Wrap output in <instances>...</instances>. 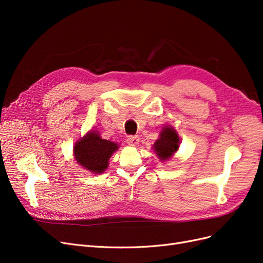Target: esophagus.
<instances>
[{"label": "esophagus", "instance_id": "34e87169", "mask_svg": "<svg viewBox=\"0 0 263 263\" xmlns=\"http://www.w3.org/2000/svg\"><path fill=\"white\" fill-rule=\"evenodd\" d=\"M139 137L138 136H129L127 138V144L129 146H137L139 144Z\"/></svg>", "mask_w": 263, "mask_h": 263}]
</instances>
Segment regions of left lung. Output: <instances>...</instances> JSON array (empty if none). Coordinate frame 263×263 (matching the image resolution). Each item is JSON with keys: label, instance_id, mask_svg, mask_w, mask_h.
I'll return each mask as SVG.
<instances>
[{"label": "left lung", "instance_id": "obj_1", "mask_svg": "<svg viewBox=\"0 0 263 263\" xmlns=\"http://www.w3.org/2000/svg\"><path fill=\"white\" fill-rule=\"evenodd\" d=\"M180 142L181 140L177 130L170 125H164L159 134V138L153 145V149L161 161H166L179 150Z\"/></svg>", "mask_w": 263, "mask_h": 263}]
</instances>
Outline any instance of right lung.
<instances>
[{"label":"right lung","instance_id":"right-lung-1","mask_svg":"<svg viewBox=\"0 0 263 263\" xmlns=\"http://www.w3.org/2000/svg\"><path fill=\"white\" fill-rule=\"evenodd\" d=\"M118 149V144L103 139L98 130L91 129L78 139L73 146L77 163L93 174H101L108 166V160Z\"/></svg>","mask_w":263,"mask_h":263}]
</instances>
